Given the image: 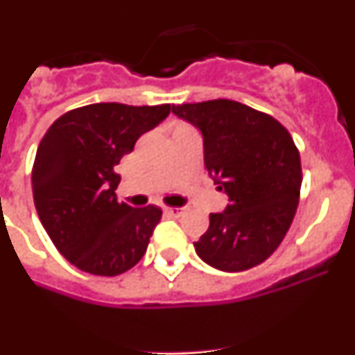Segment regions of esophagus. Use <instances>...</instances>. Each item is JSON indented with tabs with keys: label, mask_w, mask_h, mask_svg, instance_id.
Instances as JSON below:
<instances>
[{
	"label": "esophagus",
	"mask_w": 355,
	"mask_h": 355,
	"mask_svg": "<svg viewBox=\"0 0 355 355\" xmlns=\"http://www.w3.org/2000/svg\"><path fill=\"white\" fill-rule=\"evenodd\" d=\"M165 211L172 216H180L184 213V208H165Z\"/></svg>",
	"instance_id": "esophagus-1"
}]
</instances>
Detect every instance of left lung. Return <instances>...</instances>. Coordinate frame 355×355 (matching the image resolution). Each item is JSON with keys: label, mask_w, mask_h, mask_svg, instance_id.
Listing matches in <instances>:
<instances>
[{"label": "left lung", "mask_w": 355, "mask_h": 355, "mask_svg": "<svg viewBox=\"0 0 355 355\" xmlns=\"http://www.w3.org/2000/svg\"><path fill=\"white\" fill-rule=\"evenodd\" d=\"M172 114L200 131L206 171L229 197L193 243L197 256L224 272L259 265L286 236L299 206L302 168L291 135L270 115L231 99L172 105Z\"/></svg>", "instance_id": "8db88e82"}]
</instances>
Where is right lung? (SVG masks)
<instances>
[{"label": "right lung", "instance_id": "add662e5", "mask_svg": "<svg viewBox=\"0 0 355 355\" xmlns=\"http://www.w3.org/2000/svg\"><path fill=\"white\" fill-rule=\"evenodd\" d=\"M168 114L171 105L96 103L56 119L40 140L31 171L37 213L58 252L80 270L112 277L146 254L162 209L119 202L114 167Z\"/></svg>", "mask_w": 355, "mask_h": 355}]
</instances>
